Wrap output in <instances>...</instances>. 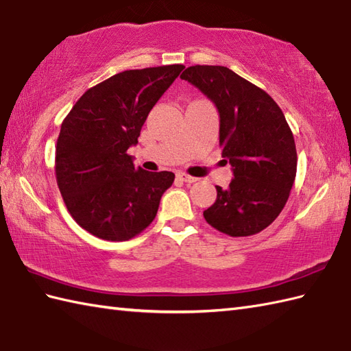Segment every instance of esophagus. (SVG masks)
Returning a JSON list of instances; mask_svg holds the SVG:
<instances>
[{
	"instance_id": "1",
	"label": "esophagus",
	"mask_w": 351,
	"mask_h": 351,
	"mask_svg": "<svg viewBox=\"0 0 351 351\" xmlns=\"http://www.w3.org/2000/svg\"><path fill=\"white\" fill-rule=\"evenodd\" d=\"M178 178H180L181 181L187 182V184H193V182H196V181H197V178H195V176H190V175H187V173H178Z\"/></svg>"
}]
</instances>
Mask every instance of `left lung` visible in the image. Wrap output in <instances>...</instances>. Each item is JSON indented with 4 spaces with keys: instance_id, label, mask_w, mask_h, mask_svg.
<instances>
[{
    "instance_id": "left-lung-1",
    "label": "left lung",
    "mask_w": 351,
    "mask_h": 351,
    "mask_svg": "<svg viewBox=\"0 0 351 351\" xmlns=\"http://www.w3.org/2000/svg\"><path fill=\"white\" fill-rule=\"evenodd\" d=\"M181 78L217 107L221 156L234 171L228 189L215 187L217 199L204 217L226 235H255L280 214L295 180L287 119L270 95L225 66H190Z\"/></svg>"
}]
</instances>
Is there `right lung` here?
<instances>
[{
	"mask_svg": "<svg viewBox=\"0 0 351 351\" xmlns=\"http://www.w3.org/2000/svg\"><path fill=\"white\" fill-rule=\"evenodd\" d=\"M182 64L132 69L81 96L64 117L56 146V178L78 225L107 241H126L151 225L171 171L134 167L128 147Z\"/></svg>",
	"mask_w": 351,
	"mask_h": 351,
	"instance_id": "right-lung-1",
	"label": "right lung"
}]
</instances>
